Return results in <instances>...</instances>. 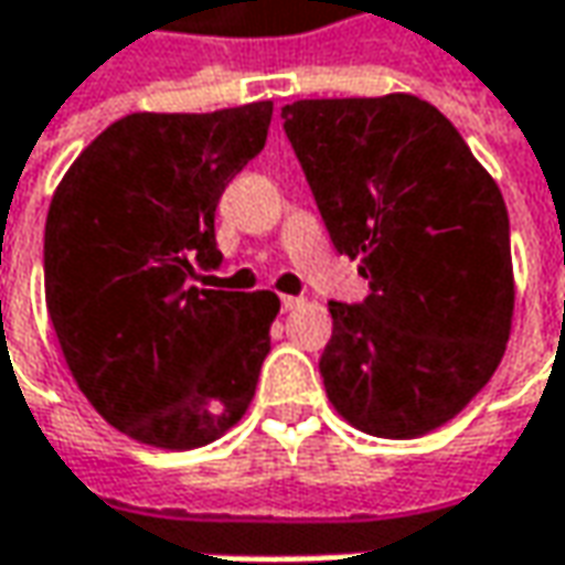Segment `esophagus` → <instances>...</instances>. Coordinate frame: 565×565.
Wrapping results in <instances>:
<instances>
[{
    "label": "esophagus",
    "instance_id": "esophagus-1",
    "mask_svg": "<svg viewBox=\"0 0 565 565\" xmlns=\"http://www.w3.org/2000/svg\"><path fill=\"white\" fill-rule=\"evenodd\" d=\"M279 305H282V311H298V308L305 305V298H298V295H282Z\"/></svg>",
    "mask_w": 565,
    "mask_h": 565
}]
</instances>
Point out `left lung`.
Returning a JSON list of instances; mask_svg holds the SVG:
<instances>
[{"mask_svg": "<svg viewBox=\"0 0 565 565\" xmlns=\"http://www.w3.org/2000/svg\"><path fill=\"white\" fill-rule=\"evenodd\" d=\"M282 128L339 254L371 292L330 301L320 377L374 437L446 424L493 377L512 323L510 216L444 113L412 94L298 99Z\"/></svg>", "mask_w": 565, "mask_h": 565, "instance_id": "left-lung-1", "label": "left lung"}]
</instances>
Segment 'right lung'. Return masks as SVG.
Segmentation results:
<instances>
[{
	"label": "right lung",
	"mask_w": 565,
	"mask_h": 565,
	"mask_svg": "<svg viewBox=\"0 0 565 565\" xmlns=\"http://www.w3.org/2000/svg\"><path fill=\"white\" fill-rule=\"evenodd\" d=\"M273 103L113 121L58 182L46 308L68 371L121 434L163 449L223 437L270 352L273 292L188 286L216 270V204L254 160Z\"/></svg>",
	"instance_id": "1"
}]
</instances>
